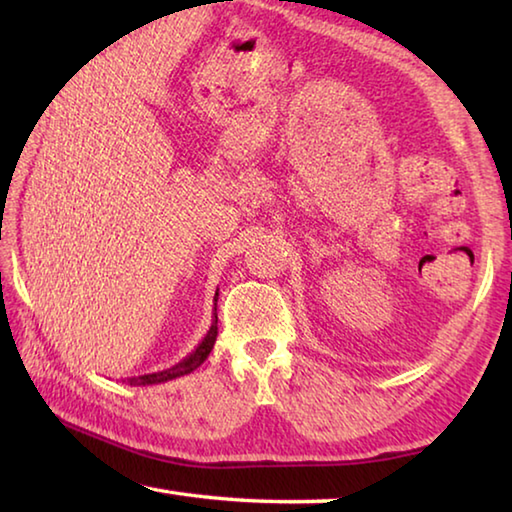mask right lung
<instances>
[{
	"label": "right lung",
	"instance_id": "obj_1",
	"mask_svg": "<svg viewBox=\"0 0 512 512\" xmlns=\"http://www.w3.org/2000/svg\"><path fill=\"white\" fill-rule=\"evenodd\" d=\"M216 300H219V291L214 293V314H212V325L207 329V334L203 336V341L196 345V350L192 354H187L183 361H178L176 366H171L167 370H158V372H149V375H140V377H131L128 379V384L131 386H151V384H164V381H171L176 377H183L189 375V372H194L201 363L210 357V352L214 348V341H216V334H219V318H216Z\"/></svg>",
	"mask_w": 512,
	"mask_h": 512
}]
</instances>
